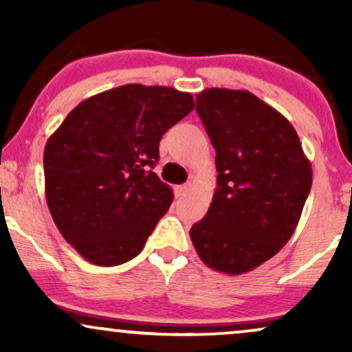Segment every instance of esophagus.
Segmentation results:
<instances>
[{
    "label": "esophagus",
    "mask_w": 352,
    "mask_h": 352,
    "mask_svg": "<svg viewBox=\"0 0 352 352\" xmlns=\"http://www.w3.org/2000/svg\"><path fill=\"white\" fill-rule=\"evenodd\" d=\"M188 190H190V184L177 185V187H175V195H177V197H184V195H187Z\"/></svg>",
    "instance_id": "1"
}]
</instances>
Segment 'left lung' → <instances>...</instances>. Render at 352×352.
I'll use <instances>...</instances> for the list:
<instances>
[{"label":"left lung","instance_id":"obj_1","mask_svg":"<svg viewBox=\"0 0 352 352\" xmlns=\"http://www.w3.org/2000/svg\"><path fill=\"white\" fill-rule=\"evenodd\" d=\"M197 114L217 151L218 177L212 205L190 238L215 272H252L296 230L311 164L289 120L252 92L205 89L197 94Z\"/></svg>","mask_w":352,"mask_h":352}]
</instances>
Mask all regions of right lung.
Instances as JSON below:
<instances>
[{
	"mask_svg": "<svg viewBox=\"0 0 352 352\" xmlns=\"http://www.w3.org/2000/svg\"><path fill=\"white\" fill-rule=\"evenodd\" d=\"M192 111L188 92L125 84L82 100L47 139V207L89 263L122 265L142 252L173 200L152 172L159 142Z\"/></svg>",
	"mask_w": 352,
	"mask_h": 352,
	"instance_id": "add662e5",
	"label": "right lung"
}]
</instances>
